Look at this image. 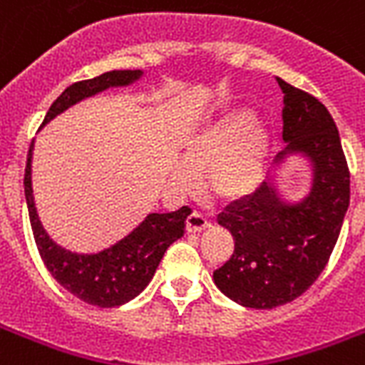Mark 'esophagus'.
Wrapping results in <instances>:
<instances>
[{
    "label": "esophagus",
    "instance_id": "esophagus-1",
    "mask_svg": "<svg viewBox=\"0 0 365 365\" xmlns=\"http://www.w3.org/2000/svg\"><path fill=\"white\" fill-rule=\"evenodd\" d=\"M206 227H210V223H208V220L200 212H191L187 220H185V229H187L189 233H200Z\"/></svg>",
    "mask_w": 365,
    "mask_h": 365
}]
</instances>
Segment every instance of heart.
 <instances>
[{"mask_svg": "<svg viewBox=\"0 0 365 365\" xmlns=\"http://www.w3.org/2000/svg\"><path fill=\"white\" fill-rule=\"evenodd\" d=\"M271 138L259 121L237 111L189 140L183 163L172 170L178 189H191L206 172V187L217 199H240L254 193L265 176Z\"/></svg>", "mask_w": 365, "mask_h": 365, "instance_id": "obj_1", "label": "heart"}]
</instances>
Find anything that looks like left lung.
I'll use <instances>...</instances> for the list:
<instances>
[{
	"label": "left lung",
	"mask_w": 365,
	"mask_h": 365,
	"mask_svg": "<svg viewBox=\"0 0 365 365\" xmlns=\"http://www.w3.org/2000/svg\"><path fill=\"white\" fill-rule=\"evenodd\" d=\"M284 93V151L311 163V191L297 202L272 180L229 205L217 223L235 239V252L214 271L229 299L248 309H274L311 288L339 239L351 202V174L334 119L322 102L278 79Z\"/></svg>",
	"instance_id": "left-lung-1"
}]
</instances>
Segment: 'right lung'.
Segmentation results:
<instances>
[{"label":"right lung","mask_w":365,"mask_h":365,"mask_svg":"<svg viewBox=\"0 0 365 365\" xmlns=\"http://www.w3.org/2000/svg\"><path fill=\"white\" fill-rule=\"evenodd\" d=\"M142 76V70H113L94 79L73 83L54 100L43 125L53 121L54 117L81 100L104 93L111 87H128ZM31 151L34 143L30 145L26 163V205L39 255L54 280L76 295L77 299L102 309L119 307L142 294L143 288L151 282L166 248L183 237L185 220L191 210L187 206H182L170 214H149L125 239L96 254L70 252L48 237L37 216L31 189Z\"/></svg>","instance_id":"right-lung-1"}]
</instances>
